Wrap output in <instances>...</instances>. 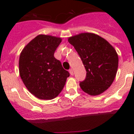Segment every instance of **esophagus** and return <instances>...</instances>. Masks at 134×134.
<instances>
[{
  "label": "esophagus",
  "mask_w": 134,
  "mask_h": 134,
  "mask_svg": "<svg viewBox=\"0 0 134 134\" xmlns=\"http://www.w3.org/2000/svg\"><path fill=\"white\" fill-rule=\"evenodd\" d=\"M69 72L71 75H73V74H74V72H73V70L72 69V68L69 70Z\"/></svg>",
  "instance_id": "obj_1"
}]
</instances>
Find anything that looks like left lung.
Masks as SVG:
<instances>
[{"mask_svg": "<svg viewBox=\"0 0 134 134\" xmlns=\"http://www.w3.org/2000/svg\"><path fill=\"white\" fill-rule=\"evenodd\" d=\"M68 42L80 55L86 71V78L80 82L82 90L95 96L108 89L118 68V55L113 46L99 35L91 33L70 37Z\"/></svg>", "mask_w": 134, "mask_h": 134, "instance_id": "left-lung-1", "label": "left lung"}]
</instances>
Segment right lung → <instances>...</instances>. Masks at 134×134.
<instances>
[{"label":"right lung","mask_w":134,"mask_h":134,"mask_svg":"<svg viewBox=\"0 0 134 134\" xmlns=\"http://www.w3.org/2000/svg\"><path fill=\"white\" fill-rule=\"evenodd\" d=\"M61 41L60 37L39 35L20 54V76L28 91L38 99L56 97L69 77V72L54 55Z\"/></svg>","instance_id":"obj_1"}]
</instances>
